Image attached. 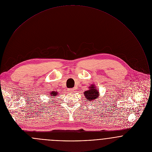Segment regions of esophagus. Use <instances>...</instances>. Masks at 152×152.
Returning <instances> with one entry per match:
<instances>
[{
	"instance_id": "obj_1",
	"label": "esophagus",
	"mask_w": 152,
	"mask_h": 152,
	"mask_svg": "<svg viewBox=\"0 0 152 152\" xmlns=\"http://www.w3.org/2000/svg\"><path fill=\"white\" fill-rule=\"evenodd\" d=\"M68 91L69 92H71V93H72V92H73V91H74V90L73 89H68Z\"/></svg>"
}]
</instances>
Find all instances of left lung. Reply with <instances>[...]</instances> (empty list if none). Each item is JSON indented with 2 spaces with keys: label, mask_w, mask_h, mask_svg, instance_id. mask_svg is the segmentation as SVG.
<instances>
[{
  "label": "left lung",
  "mask_w": 152,
  "mask_h": 152,
  "mask_svg": "<svg viewBox=\"0 0 152 152\" xmlns=\"http://www.w3.org/2000/svg\"><path fill=\"white\" fill-rule=\"evenodd\" d=\"M99 91L94 84L90 86V87H88V89L84 92L86 99L89 101V102H93L94 100L96 99L99 96Z\"/></svg>",
  "instance_id": "obj_1"
}]
</instances>
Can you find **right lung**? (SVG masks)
<instances>
[{
  "instance_id": "1",
  "label": "right lung",
  "mask_w": 152,
  "mask_h": 152,
  "mask_svg": "<svg viewBox=\"0 0 152 152\" xmlns=\"http://www.w3.org/2000/svg\"><path fill=\"white\" fill-rule=\"evenodd\" d=\"M50 96H52V97H53V98H54V97H55V96H57V95H58L57 92H55V91L51 92V93H50Z\"/></svg>"
}]
</instances>
